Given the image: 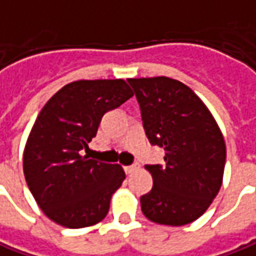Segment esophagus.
I'll use <instances>...</instances> for the list:
<instances>
[{
  "mask_svg": "<svg viewBox=\"0 0 256 256\" xmlns=\"http://www.w3.org/2000/svg\"><path fill=\"white\" fill-rule=\"evenodd\" d=\"M137 170V166H134V164H132V166H126L124 167V172H126V174H132L133 172H136Z\"/></svg>",
  "mask_w": 256,
  "mask_h": 256,
  "instance_id": "34e87169",
  "label": "esophagus"
}]
</instances>
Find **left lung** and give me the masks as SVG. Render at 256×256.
Instances as JSON below:
<instances>
[{
	"instance_id": "1",
	"label": "left lung",
	"mask_w": 256,
	"mask_h": 256,
	"mask_svg": "<svg viewBox=\"0 0 256 256\" xmlns=\"http://www.w3.org/2000/svg\"><path fill=\"white\" fill-rule=\"evenodd\" d=\"M148 142L166 150V164H147L153 188L142 211L157 224L186 225L201 216L220 191L225 142L216 122L188 86L166 76L128 79Z\"/></svg>"
}]
</instances>
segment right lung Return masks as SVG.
<instances>
[{
    "label": "right lung",
    "mask_w": 256,
    "mask_h": 256,
    "mask_svg": "<svg viewBox=\"0 0 256 256\" xmlns=\"http://www.w3.org/2000/svg\"><path fill=\"white\" fill-rule=\"evenodd\" d=\"M133 96L123 79L76 80L42 108L24 152V174L40 210L56 224L84 228L109 212L124 180L119 164L82 156L106 112Z\"/></svg>",
    "instance_id": "obj_1"
}]
</instances>
